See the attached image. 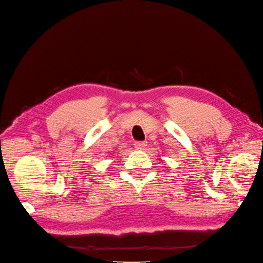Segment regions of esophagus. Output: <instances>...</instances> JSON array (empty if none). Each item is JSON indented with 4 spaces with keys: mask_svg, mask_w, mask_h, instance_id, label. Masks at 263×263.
<instances>
[{
    "mask_svg": "<svg viewBox=\"0 0 263 263\" xmlns=\"http://www.w3.org/2000/svg\"><path fill=\"white\" fill-rule=\"evenodd\" d=\"M134 147L137 150H143L145 147H147V142H142V141H136L134 143Z\"/></svg>",
    "mask_w": 263,
    "mask_h": 263,
    "instance_id": "obj_1",
    "label": "esophagus"
}]
</instances>
